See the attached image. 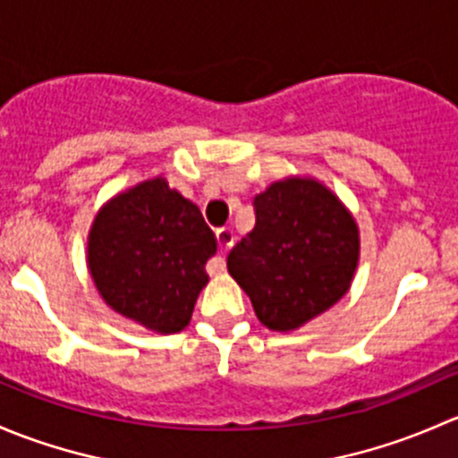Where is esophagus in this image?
Masks as SVG:
<instances>
[{
    "label": "esophagus",
    "mask_w": 458,
    "mask_h": 458,
    "mask_svg": "<svg viewBox=\"0 0 458 458\" xmlns=\"http://www.w3.org/2000/svg\"><path fill=\"white\" fill-rule=\"evenodd\" d=\"M216 243H219V250H230V246H233L234 243V234H233V230L230 228H216ZM215 272H224V261H221V259H216L215 263H212V275H215Z\"/></svg>",
    "instance_id": "34e87169"
}]
</instances>
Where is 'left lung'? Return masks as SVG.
Masks as SVG:
<instances>
[{"mask_svg": "<svg viewBox=\"0 0 458 458\" xmlns=\"http://www.w3.org/2000/svg\"><path fill=\"white\" fill-rule=\"evenodd\" d=\"M255 228L228 255V272L259 321L290 332L335 306L352 284L359 228L323 183L288 177L255 197Z\"/></svg>", "mask_w": 458, "mask_h": 458, "instance_id": "left-lung-1", "label": "left lung"}]
</instances>
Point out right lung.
<instances>
[{"mask_svg":"<svg viewBox=\"0 0 458 458\" xmlns=\"http://www.w3.org/2000/svg\"><path fill=\"white\" fill-rule=\"evenodd\" d=\"M215 252V233L199 208L164 177L113 197L88 233V270L101 299L161 335L191 323Z\"/></svg>","mask_w":458,"mask_h":458,"instance_id":"add662e5","label":"right lung"}]
</instances>
